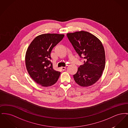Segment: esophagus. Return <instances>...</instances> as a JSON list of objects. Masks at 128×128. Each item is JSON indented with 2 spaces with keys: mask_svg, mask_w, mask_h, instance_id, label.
I'll return each instance as SVG.
<instances>
[{
  "mask_svg": "<svg viewBox=\"0 0 128 128\" xmlns=\"http://www.w3.org/2000/svg\"><path fill=\"white\" fill-rule=\"evenodd\" d=\"M61 70H66V67H61Z\"/></svg>",
  "mask_w": 128,
  "mask_h": 128,
  "instance_id": "34e87169",
  "label": "esophagus"
}]
</instances>
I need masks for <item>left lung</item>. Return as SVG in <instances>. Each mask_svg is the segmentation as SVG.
I'll return each mask as SVG.
<instances>
[{
	"instance_id": "8db88e82",
	"label": "left lung",
	"mask_w": 128,
	"mask_h": 128,
	"mask_svg": "<svg viewBox=\"0 0 128 128\" xmlns=\"http://www.w3.org/2000/svg\"><path fill=\"white\" fill-rule=\"evenodd\" d=\"M67 37L83 64L74 76L75 82L81 86L96 83L105 68V51L101 42L90 33L81 31L67 33Z\"/></svg>"
}]
</instances>
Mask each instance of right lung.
I'll return each instance as SVG.
<instances>
[{
	"label": "right lung",
	"instance_id": "right-lung-1",
	"mask_svg": "<svg viewBox=\"0 0 128 128\" xmlns=\"http://www.w3.org/2000/svg\"><path fill=\"white\" fill-rule=\"evenodd\" d=\"M64 37L58 34H44L35 38L26 54L27 70L32 79L43 86H51L56 83L60 72L53 69L50 54L53 48Z\"/></svg>",
	"mask_w": 128,
	"mask_h": 128
}]
</instances>
